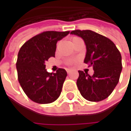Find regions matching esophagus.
<instances>
[{"mask_svg":"<svg viewBox=\"0 0 131 131\" xmlns=\"http://www.w3.org/2000/svg\"><path fill=\"white\" fill-rule=\"evenodd\" d=\"M72 71V70H70V69H67V73H70V72Z\"/></svg>","mask_w":131,"mask_h":131,"instance_id":"esophagus-1","label":"esophagus"}]
</instances>
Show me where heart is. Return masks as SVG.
I'll use <instances>...</instances> for the list:
<instances>
[{"instance_id":"heart-1","label":"heart","mask_w":131,"mask_h":131,"mask_svg":"<svg viewBox=\"0 0 131 131\" xmlns=\"http://www.w3.org/2000/svg\"><path fill=\"white\" fill-rule=\"evenodd\" d=\"M77 39H79V38H77V37H73V38H72V41H73V40ZM73 62V61H67V64H72Z\"/></svg>"}]
</instances>
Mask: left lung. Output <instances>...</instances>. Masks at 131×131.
Listing matches in <instances>:
<instances>
[{
  "label": "left lung",
  "instance_id": "1",
  "mask_svg": "<svg viewBox=\"0 0 131 131\" xmlns=\"http://www.w3.org/2000/svg\"><path fill=\"white\" fill-rule=\"evenodd\" d=\"M71 34L84 40L86 54L84 63L92 66L94 73L90 76L79 70L77 86L82 96L90 102L108 98L117 86L122 70L121 55L114 42L91 30H73Z\"/></svg>",
  "mask_w": 131,
  "mask_h": 131
}]
</instances>
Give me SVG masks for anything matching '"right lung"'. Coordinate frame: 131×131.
Returning <instances> with one entry per match:
<instances>
[{
    "instance_id": "obj_1",
    "label": "right lung",
    "mask_w": 131,
    "mask_h": 131,
    "mask_svg": "<svg viewBox=\"0 0 131 131\" xmlns=\"http://www.w3.org/2000/svg\"><path fill=\"white\" fill-rule=\"evenodd\" d=\"M69 33V31L43 32L26 41L19 49L16 64L18 80L32 101L48 104L60 96L67 73L62 68L56 73H48L45 62L54 57L58 41Z\"/></svg>"
}]
</instances>
